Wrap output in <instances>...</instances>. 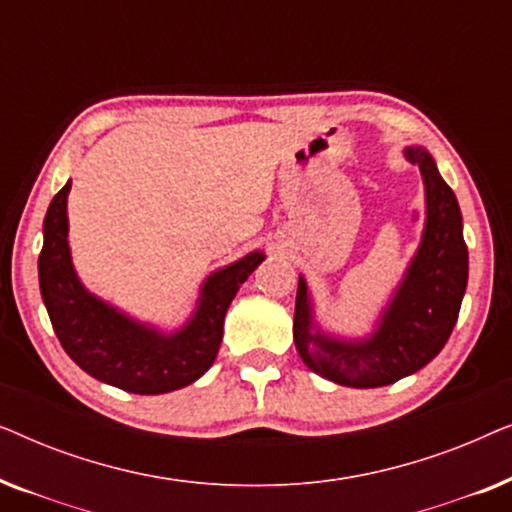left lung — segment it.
Instances as JSON below:
<instances>
[{
  "instance_id": "8db88e82",
  "label": "left lung",
  "mask_w": 512,
  "mask_h": 512,
  "mask_svg": "<svg viewBox=\"0 0 512 512\" xmlns=\"http://www.w3.org/2000/svg\"><path fill=\"white\" fill-rule=\"evenodd\" d=\"M403 158L422 174V240L373 328L366 335L328 331L317 319L307 279L298 275L293 314L298 354L307 368L342 387H387L436 359L457 324L466 293L468 249L457 195L424 146H405Z\"/></svg>"
}]
</instances>
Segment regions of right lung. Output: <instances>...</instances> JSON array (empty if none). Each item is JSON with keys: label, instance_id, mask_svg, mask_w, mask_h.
<instances>
[{"label": "right lung", "instance_id": "1", "mask_svg": "<svg viewBox=\"0 0 512 512\" xmlns=\"http://www.w3.org/2000/svg\"><path fill=\"white\" fill-rule=\"evenodd\" d=\"M69 191L72 181L48 205L39 254L41 298L62 349L90 377L130 394L156 396L193 384L214 363L228 307L265 254L249 251L209 272L193 312L167 331L132 317L81 282L69 247Z\"/></svg>", "mask_w": 512, "mask_h": 512}]
</instances>
